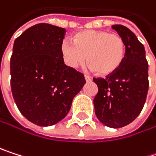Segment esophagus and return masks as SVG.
<instances>
[{"mask_svg": "<svg viewBox=\"0 0 156 156\" xmlns=\"http://www.w3.org/2000/svg\"><path fill=\"white\" fill-rule=\"evenodd\" d=\"M85 80H86V81H87V82H90V81H91V80H92V77H91L90 76L85 75Z\"/></svg>", "mask_w": 156, "mask_h": 156, "instance_id": "obj_1", "label": "esophagus"}]
</instances>
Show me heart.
<instances>
[{
    "label": "heart",
    "mask_w": 156,
    "mask_h": 156,
    "mask_svg": "<svg viewBox=\"0 0 156 156\" xmlns=\"http://www.w3.org/2000/svg\"><path fill=\"white\" fill-rule=\"evenodd\" d=\"M73 43L64 40L61 52L65 62L71 67L82 65L88 55V63L100 76H109L123 63L126 44L118 34L103 30H86L76 34Z\"/></svg>",
    "instance_id": "1"
}]
</instances>
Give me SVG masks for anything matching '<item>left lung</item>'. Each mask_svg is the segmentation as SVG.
Returning a JSON list of instances; mask_svg holds the SVG:
<instances>
[{
	"label": "left lung",
	"mask_w": 156,
	"mask_h": 156,
	"mask_svg": "<svg viewBox=\"0 0 156 156\" xmlns=\"http://www.w3.org/2000/svg\"><path fill=\"white\" fill-rule=\"evenodd\" d=\"M112 28L125 42V58L121 67L105 79L93 77L98 86L93 102L101 123L121 128L133 122L144 108L149 88L148 62L144 44L130 29L121 24Z\"/></svg>",
	"instance_id": "1"
}]
</instances>
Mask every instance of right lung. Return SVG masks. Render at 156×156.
I'll use <instances>...</instances> for the list:
<instances>
[{
  "label": "right lung",
  "instance_id": "obj_1",
  "mask_svg": "<svg viewBox=\"0 0 156 156\" xmlns=\"http://www.w3.org/2000/svg\"><path fill=\"white\" fill-rule=\"evenodd\" d=\"M66 29L38 23L14 41L10 60L11 88L20 112L39 126H51L68 113L86 83L84 75L64 64Z\"/></svg>",
  "mask_w": 156,
  "mask_h": 156
}]
</instances>
